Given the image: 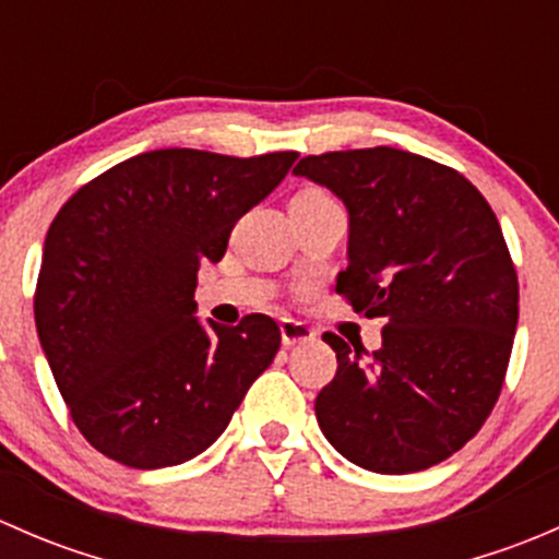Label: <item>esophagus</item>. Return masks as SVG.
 <instances>
[{
	"label": "esophagus",
	"mask_w": 559,
	"mask_h": 559,
	"mask_svg": "<svg viewBox=\"0 0 559 559\" xmlns=\"http://www.w3.org/2000/svg\"><path fill=\"white\" fill-rule=\"evenodd\" d=\"M316 337L313 326H308L306 321L297 319H281V341L284 346H297V343H308Z\"/></svg>",
	"instance_id": "obj_1"
}]
</instances>
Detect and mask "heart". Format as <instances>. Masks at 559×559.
I'll return each instance as SVG.
<instances>
[{"label": "heart", "instance_id": "1", "mask_svg": "<svg viewBox=\"0 0 559 559\" xmlns=\"http://www.w3.org/2000/svg\"><path fill=\"white\" fill-rule=\"evenodd\" d=\"M302 197H326L324 191H302Z\"/></svg>", "mask_w": 559, "mask_h": 559}]
</instances>
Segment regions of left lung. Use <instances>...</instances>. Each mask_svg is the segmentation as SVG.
Masks as SVG:
<instances>
[{
	"label": "left lung",
	"mask_w": 559,
	"mask_h": 559,
	"mask_svg": "<svg viewBox=\"0 0 559 559\" xmlns=\"http://www.w3.org/2000/svg\"><path fill=\"white\" fill-rule=\"evenodd\" d=\"M295 173L348 211L335 292L386 321L373 354L321 335L337 354L321 432L373 473L427 471L481 430L509 370L520 281L498 216L465 175L389 145L306 156Z\"/></svg>",
	"instance_id": "left-lung-1"
}]
</instances>
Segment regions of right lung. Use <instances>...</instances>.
I'll return each mask as SVG.
<instances>
[{
  "label": "right lung",
  "mask_w": 559,
  "mask_h": 559,
  "mask_svg": "<svg viewBox=\"0 0 559 559\" xmlns=\"http://www.w3.org/2000/svg\"><path fill=\"white\" fill-rule=\"evenodd\" d=\"M297 151L224 156L162 148L75 191L43 248L35 321L56 386L81 436L138 471L205 452L273 362L281 330L194 319L200 264L218 262L243 213Z\"/></svg>",
  "instance_id": "1"
}]
</instances>
